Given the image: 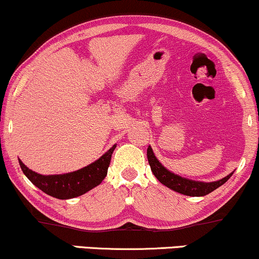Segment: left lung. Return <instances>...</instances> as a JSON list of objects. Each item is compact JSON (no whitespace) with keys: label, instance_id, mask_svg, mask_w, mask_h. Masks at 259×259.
Masks as SVG:
<instances>
[{"label":"left lung","instance_id":"8db88e82","mask_svg":"<svg viewBox=\"0 0 259 259\" xmlns=\"http://www.w3.org/2000/svg\"><path fill=\"white\" fill-rule=\"evenodd\" d=\"M147 156L149 165L151 167V172L154 173V176L156 177L157 181L160 183H162L165 187L169 188L173 191H177L179 194H183L187 196H205L207 194L212 193V191L220 188L221 185H223L226 182L233 176V173H229L227 177L220 179V181L215 182H199V181H193V179H188L181 176L175 175V173L168 171L162 163L155 156L153 149L151 147L148 148L147 150Z\"/></svg>","mask_w":259,"mask_h":259}]
</instances>
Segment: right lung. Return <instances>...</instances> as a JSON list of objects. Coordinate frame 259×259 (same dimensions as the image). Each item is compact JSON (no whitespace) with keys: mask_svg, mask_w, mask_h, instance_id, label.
Returning <instances> with one entry per match:
<instances>
[{"mask_svg":"<svg viewBox=\"0 0 259 259\" xmlns=\"http://www.w3.org/2000/svg\"><path fill=\"white\" fill-rule=\"evenodd\" d=\"M115 148H116V144L112 145L104 155H102L91 165L77 171L64 173V175L44 176L27 168L20 160L19 165L27 179L47 195L60 200L74 199V197L83 195L87 191L102 183L108 173L111 155Z\"/></svg>","mask_w":259,"mask_h":259,"instance_id":"add662e5","label":"right lung"}]
</instances>
